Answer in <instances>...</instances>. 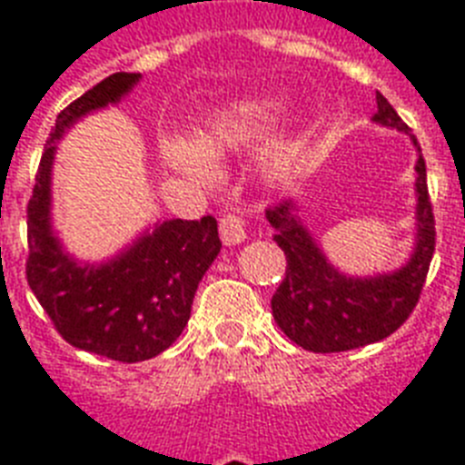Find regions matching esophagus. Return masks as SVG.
Masks as SVG:
<instances>
[{
	"label": "esophagus",
	"instance_id": "34e87169",
	"mask_svg": "<svg viewBox=\"0 0 465 465\" xmlns=\"http://www.w3.org/2000/svg\"><path fill=\"white\" fill-rule=\"evenodd\" d=\"M219 236L224 241V246H236L241 241H246V222L239 214H224L219 219Z\"/></svg>",
	"mask_w": 465,
	"mask_h": 465
}]
</instances>
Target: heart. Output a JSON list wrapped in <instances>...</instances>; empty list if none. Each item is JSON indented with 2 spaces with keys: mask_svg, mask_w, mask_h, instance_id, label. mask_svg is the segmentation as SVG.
I'll return each instance as SVG.
<instances>
[{
  "mask_svg": "<svg viewBox=\"0 0 465 465\" xmlns=\"http://www.w3.org/2000/svg\"><path fill=\"white\" fill-rule=\"evenodd\" d=\"M277 108L280 98L272 94L236 98L222 105L204 127L197 130L193 144L178 137L161 142V159L193 183H210L214 178L212 163H219L232 152L253 142L275 118ZM258 163L268 181H284L297 163V149L287 140L270 142L258 156Z\"/></svg>",
  "mask_w": 465,
  "mask_h": 465,
  "instance_id": "b5f03b06",
  "label": "heart"
}]
</instances>
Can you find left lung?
Returning <instances> with one entry per match:
<instances>
[{"label":"left lung","instance_id":"obj_1","mask_svg":"<svg viewBox=\"0 0 465 465\" xmlns=\"http://www.w3.org/2000/svg\"><path fill=\"white\" fill-rule=\"evenodd\" d=\"M374 123L408 133L396 108L376 94ZM415 219L418 236L411 261L396 272L374 277H347L325 261L316 239L297 217L292 200L268 207V222L275 229V243L284 251L287 270L272 294V316L292 342L309 352H345L389 338L418 306L420 292L434 255V214L427 193V168L415 134Z\"/></svg>","mask_w":465,"mask_h":465}]
</instances>
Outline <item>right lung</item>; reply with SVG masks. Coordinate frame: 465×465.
<instances>
[{
    "instance_id": "obj_1",
    "label": "right lung",
    "mask_w": 465,
    "mask_h": 465,
    "mask_svg": "<svg viewBox=\"0 0 465 465\" xmlns=\"http://www.w3.org/2000/svg\"><path fill=\"white\" fill-rule=\"evenodd\" d=\"M140 74L115 72L54 120L28 200L25 277L54 331L69 345L115 361H144L175 342L188 325L197 284L217 258V219H168L113 261L82 265L62 251L50 222L54 142L86 113L118 104Z\"/></svg>"
}]
</instances>
